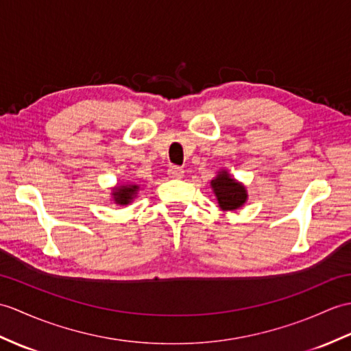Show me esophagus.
<instances>
[{
    "mask_svg": "<svg viewBox=\"0 0 351 351\" xmlns=\"http://www.w3.org/2000/svg\"><path fill=\"white\" fill-rule=\"evenodd\" d=\"M167 175L173 179H181L184 176V169L179 166H170L167 169Z\"/></svg>",
    "mask_w": 351,
    "mask_h": 351,
    "instance_id": "34e87169",
    "label": "esophagus"
}]
</instances>
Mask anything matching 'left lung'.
<instances>
[{
  "label": "left lung",
  "instance_id": "left-lung-1",
  "mask_svg": "<svg viewBox=\"0 0 351 351\" xmlns=\"http://www.w3.org/2000/svg\"><path fill=\"white\" fill-rule=\"evenodd\" d=\"M214 193L218 199L219 208L224 210H234L242 206L247 200V191L243 185L236 182L233 178L227 175V172L219 173L213 182Z\"/></svg>",
  "mask_w": 351,
  "mask_h": 351
}]
</instances>
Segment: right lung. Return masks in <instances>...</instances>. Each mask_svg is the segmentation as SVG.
<instances>
[{"label": "right lung", "instance_id": "right-lung-1", "mask_svg": "<svg viewBox=\"0 0 351 351\" xmlns=\"http://www.w3.org/2000/svg\"><path fill=\"white\" fill-rule=\"evenodd\" d=\"M137 190H138L137 185L117 186V189L113 190V197H115V202L119 203V205H127V203L132 202Z\"/></svg>", "mask_w": 351, "mask_h": 351}]
</instances>
